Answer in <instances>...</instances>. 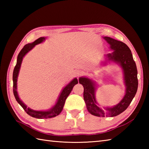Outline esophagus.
Instances as JSON below:
<instances>
[{
	"label": "esophagus",
	"instance_id": "esophagus-1",
	"mask_svg": "<svg viewBox=\"0 0 149 149\" xmlns=\"http://www.w3.org/2000/svg\"><path fill=\"white\" fill-rule=\"evenodd\" d=\"M75 74H76V75H77V77H79L80 75L82 74V72H81V70H75Z\"/></svg>",
	"mask_w": 149,
	"mask_h": 149
}]
</instances>
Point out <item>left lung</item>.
I'll return each instance as SVG.
<instances>
[{
	"mask_svg": "<svg viewBox=\"0 0 149 149\" xmlns=\"http://www.w3.org/2000/svg\"><path fill=\"white\" fill-rule=\"evenodd\" d=\"M104 38L110 44L111 49L113 50L112 53L107 55V59L120 63L124 72L126 86L124 97L116 106L107 107V111H105L97 105L95 96V88L93 82L88 78L81 77L79 83L83 84L84 87L83 97L88 111L97 116L112 117L120 115L130 105L138 90V71L131 50L125 43L109 37L105 36Z\"/></svg>",
	"mask_w": 149,
	"mask_h": 149,
	"instance_id": "left-lung-1",
	"label": "left lung"
}]
</instances>
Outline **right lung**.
I'll list each match as a JSON object with an SVG mask.
<instances>
[{"mask_svg":"<svg viewBox=\"0 0 149 149\" xmlns=\"http://www.w3.org/2000/svg\"><path fill=\"white\" fill-rule=\"evenodd\" d=\"M45 38L44 37H40L38 39H37L36 41L32 43H29L25 45L23 49H22L20 52H19L18 57H17V65L15 66L13 74V93L14 96L15 97L16 100H17L18 104L23 107V109L25 110L28 115H30L31 116L34 117V118H50L54 117L57 115H58L63 110V106L65 105V100L66 98L69 95V94L72 91L73 87L74 86V85L78 83V81L77 79H74V80H72L70 83L67 86H65L64 89L63 90L62 92L60 94L59 97V99L57 101L56 105L54 106L52 109H50L49 111H34L31 109L29 107H27L25 104L20 100V98H19L18 95V93L17 91V77L18 75L19 70H20V65L23 59L24 56L26 54L32 49L33 47L35 46L37 44H39L42 43L45 40Z\"/></svg>","mask_w":149,"mask_h":149,"instance_id":"add662e5","label":"right lung"}]
</instances>
